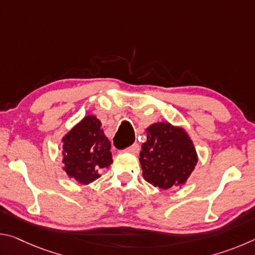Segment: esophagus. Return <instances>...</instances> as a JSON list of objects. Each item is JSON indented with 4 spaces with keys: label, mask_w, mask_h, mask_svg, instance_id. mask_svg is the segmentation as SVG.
Returning a JSON list of instances; mask_svg holds the SVG:
<instances>
[{
    "label": "esophagus",
    "mask_w": 255,
    "mask_h": 255,
    "mask_svg": "<svg viewBox=\"0 0 255 255\" xmlns=\"http://www.w3.org/2000/svg\"><path fill=\"white\" fill-rule=\"evenodd\" d=\"M129 150H130V152L132 153V154H137L138 153V150H139V145H138L137 143H133L130 147H129Z\"/></svg>",
    "instance_id": "34e87169"
}]
</instances>
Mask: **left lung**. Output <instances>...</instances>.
<instances>
[{"mask_svg": "<svg viewBox=\"0 0 255 255\" xmlns=\"http://www.w3.org/2000/svg\"><path fill=\"white\" fill-rule=\"evenodd\" d=\"M146 133L139 154L144 179L163 190L184 184L198 162L187 131L170 123H156L146 128Z\"/></svg>", "mask_w": 255, "mask_h": 255, "instance_id": "8db88e82", "label": "left lung"}]
</instances>
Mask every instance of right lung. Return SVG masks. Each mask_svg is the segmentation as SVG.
Wrapping results in <instances>:
<instances>
[{
    "label": "right lung",
    "mask_w": 255,
    "mask_h": 255,
    "mask_svg": "<svg viewBox=\"0 0 255 255\" xmlns=\"http://www.w3.org/2000/svg\"><path fill=\"white\" fill-rule=\"evenodd\" d=\"M63 170L81 184L100 178L112 163L111 144L96 116H86L63 137Z\"/></svg>",
    "instance_id": "add662e5"
}]
</instances>
